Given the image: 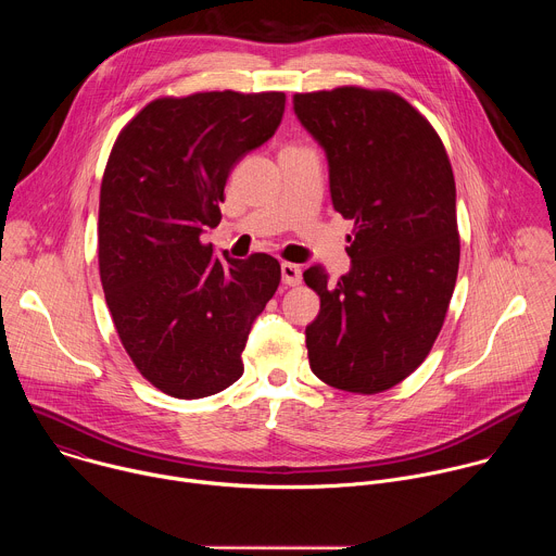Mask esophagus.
Wrapping results in <instances>:
<instances>
[{
	"label": "esophagus",
	"instance_id": "obj_1",
	"mask_svg": "<svg viewBox=\"0 0 556 556\" xmlns=\"http://www.w3.org/2000/svg\"><path fill=\"white\" fill-rule=\"evenodd\" d=\"M301 268L296 264H281V281L286 286H299L301 283Z\"/></svg>",
	"mask_w": 556,
	"mask_h": 556
}]
</instances>
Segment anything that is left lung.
I'll return each mask as SVG.
<instances>
[{"label": "left lung", "instance_id": "8db88e82", "mask_svg": "<svg viewBox=\"0 0 556 556\" xmlns=\"http://www.w3.org/2000/svg\"><path fill=\"white\" fill-rule=\"evenodd\" d=\"M294 114L328 157L334 208L354 219L350 273L330 283L305 328L309 369L354 393L405 380L438 339L453 296L459 237L448 155L429 121L393 92L337 88L294 94Z\"/></svg>", "mask_w": 556, "mask_h": 556}]
</instances>
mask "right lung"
<instances>
[{
  "label": "right lung",
  "instance_id": "right-lung-1",
  "mask_svg": "<svg viewBox=\"0 0 556 556\" xmlns=\"http://www.w3.org/2000/svg\"><path fill=\"white\" fill-rule=\"evenodd\" d=\"M283 92L157 99L118 134L101 182L99 268L116 332L138 371L193 401L244 374L251 328L281 266L202 244L222 219L230 169L270 140Z\"/></svg>",
  "mask_w": 556,
  "mask_h": 556
}]
</instances>
